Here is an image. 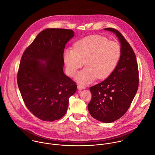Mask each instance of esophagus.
Returning <instances> with one entry per match:
<instances>
[{"label": "esophagus", "instance_id": "esophagus-1", "mask_svg": "<svg viewBox=\"0 0 155 155\" xmlns=\"http://www.w3.org/2000/svg\"><path fill=\"white\" fill-rule=\"evenodd\" d=\"M77 88L78 89H85V86H84L81 84H78L77 85Z\"/></svg>", "mask_w": 155, "mask_h": 155}]
</instances>
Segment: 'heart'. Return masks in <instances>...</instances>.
Here are the masks:
<instances>
[{
	"mask_svg": "<svg viewBox=\"0 0 155 155\" xmlns=\"http://www.w3.org/2000/svg\"><path fill=\"white\" fill-rule=\"evenodd\" d=\"M121 52L118 42L109 41L100 35H92L77 41L74 49H66L63 59L67 72L72 77L85 62L86 67L78 74L77 80L86 84L97 77L104 79L110 75L119 63Z\"/></svg>",
	"mask_w": 155,
	"mask_h": 155,
	"instance_id": "1",
	"label": "heart"
}]
</instances>
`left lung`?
Segmentation results:
<instances>
[{
  "instance_id": "left-lung-1",
  "label": "left lung",
  "mask_w": 155,
  "mask_h": 155,
  "mask_svg": "<svg viewBox=\"0 0 155 155\" xmlns=\"http://www.w3.org/2000/svg\"><path fill=\"white\" fill-rule=\"evenodd\" d=\"M104 29L112 31L118 37L121 56L112 74L90 87L92 99L88 110L95 119L109 123L123 117L130 106L139 86V71L135 54L122 34L114 28Z\"/></svg>"
}]
</instances>
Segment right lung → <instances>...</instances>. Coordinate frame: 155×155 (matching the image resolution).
<instances>
[{
  "label": "right lung",
  "instance_id": "1",
  "mask_svg": "<svg viewBox=\"0 0 155 155\" xmlns=\"http://www.w3.org/2000/svg\"><path fill=\"white\" fill-rule=\"evenodd\" d=\"M74 35L71 29H46L21 56L17 76L18 89L26 107L42 121L62 118L69 97L77 91L75 82L64 74L63 69L64 49Z\"/></svg>",
  "mask_w": 155,
  "mask_h": 155
}]
</instances>
